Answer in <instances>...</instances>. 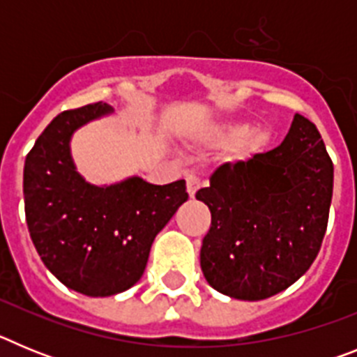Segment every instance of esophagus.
Listing matches in <instances>:
<instances>
[{
  "mask_svg": "<svg viewBox=\"0 0 357 357\" xmlns=\"http://www.w3.org/2000/svg\"><path fill=\"white\" fill-rule=\"evenodd\" d=\"M185 184H188L189 197L195 198V195H197V191L200 189V185H202L200 178H198V176H195V175H189L188 178H185Z\"/></svg>",
  "mask_w": 357,
  "mask_h": 357,
  "instance_id": "obj_1",
  "label": "esophagus"
}]
</instances>
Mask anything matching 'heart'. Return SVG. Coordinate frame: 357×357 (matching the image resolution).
I'll return each instance as SVG.
<instances>
[{
  "mask_svg": "<svg viewBox=\"0 0 357 357\" xmlns=\"http://www.w3.org/2000/svg\"><path fill=\"white\" fill-rule=\"evenodd\" d=\"M202 141L209 144H229L230 160H248L250 157L257 155L272 141V132L266 127H254L247 130V123L243 121H223L213 125L202 132Z\"/></svg>",
  "mask_w": 357,
  "mask_h": 357,
  "instance_id": "1",
  "label": "heart"
}]
</instances>
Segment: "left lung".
Segmentation results:
<instances>
[{
	"instance_id": "left-lung-1",
	"label": "left lung",
	"mask_w": 357,
	"mask_h": 357,
	"mask_svg": "<svg viewBox=\"0 0 357 357\" xmlns=\"http://www.w3.org/2000/svg\"><path fill=\"white\" fill-rule=\"evenodd\" d=\"M334 168L317 127L295 114L284 141L223 164L197 193L211 211L200 266L216 291L263 301L313 264L326 234Z\"/></svg>"
}]
</instances>
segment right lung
I'll return each mask as SVG.
<instances>
[{"instance_id": "add662e5", "label": "right lung", "mask_w": 357, "mask_h": 357, "mask_svg": "<svg viewBox=\"0 0 357 357\" xmlns=\"http://www.w3.org/2000/svg\"><path fill=\"white\" fill-rule=\"evenodd\" d=\"M112 112L102 102L66 110L24 160V213L37 254L62 284L87 296L132 288L155 236L188 200L185 181L155 185L134 175L96 185L78 173L73 134Z\"/></svg>"}]
</instances>
